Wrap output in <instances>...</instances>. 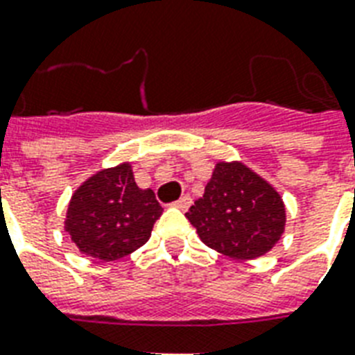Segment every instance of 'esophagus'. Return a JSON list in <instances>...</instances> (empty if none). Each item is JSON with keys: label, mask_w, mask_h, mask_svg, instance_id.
Returning a JSON list of instances; mask_svg holds the SVG:
<instances>
[{"label": "esophagus", "mask_w": 355, "mask_h": 355, "mask_svg": "<svg viewBox=\"0 0 355 355\" xmlns=\"http://www.w3.org/2000/svg\"><path fill=\"white\" fill-rule=\"evenodd\" d=\"M189 205H191V197H189V195H182L177 202H173V206L178 208V210H188Z\"/></svg>", "instance_id": "1"}]
</instances>
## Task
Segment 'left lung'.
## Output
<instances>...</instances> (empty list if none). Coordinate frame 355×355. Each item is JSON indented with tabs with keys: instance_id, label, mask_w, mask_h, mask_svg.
<instances>
[{
	"instance_id": "left-lung-1",
	"label": "left lung",
	"mask_w": 355,
	"mask_h": 355,
	"mask_svg": "<svg viewBox=\"0 0 355 355\" xmlns=\"http://www.w3.org/2000/svg\"><path fill=\"white\" fill-rule=\"evenodd\" d=\"M186 217L206 247L243 261L270 252L287 221L278 189L239 160L217 162Z\"/></svg>"
}]
</instances>
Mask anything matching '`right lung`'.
Returning a JSON list of instances; mask_svg holds the SVG:
<instances>
[{"label": "right lung", "instance_id": "1", "mask_svg": "<svg viewBox=\"0 0 355 355\" xmlns=\"http://www.w3.org/2000/svg\"><path fill=\"white\" fill-rule=\"evenodd\" d=\"M162 211L155 191L138 188L130 162H123L94 173L75 189L64 230L83 254L114 261L149 241Z\"/></svg>", "mask_w": 355, "mask_h": 355}]
</instances>
